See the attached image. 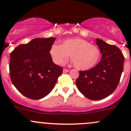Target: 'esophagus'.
<instances>
[{"label": "esophagus", "instance_id": "34e87169", "mask_svg": "<svg viewBox=\"0 0 131 131\" xmlns=\"http://www.w3.org/2000/svg\"><path fill=\"white\" fill-rule=\"evenodd\" d=\"M63 73H67V72H69V70H68V69H66V68H64V69H63Z\"/></svg>", "mask_w": 131, "mask_h": 131}]
</instances>
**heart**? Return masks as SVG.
I'll return each mask as SVG.
<instances>
[{
    "instance_id": "1",
    "label": "heart",
    "mask_w": 131,
    "mask_h": 131,
    "mask_svg": "<svg viewBox=\"0 0 131 131\" xmlns=\"http://www.w3.org/2000/svg\"><path fill=\"white\" fill-rule=\"evenodd\" d=\"M50 54L56 64L61 65L69 55L75 68L81 70L94 67L101 56L97 46L80 38H72L63 41L62 45L53 43L50 48Z\"/></svg>"
}]
</instances>
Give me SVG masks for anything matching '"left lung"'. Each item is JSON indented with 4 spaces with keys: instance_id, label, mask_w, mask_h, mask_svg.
<instances>
[{
    "instance_id": "1",
    "label": "left lung",
    "mask_w": 131,
    "mask_h": 131,
    "mask_svg": "<svg viewBox=\"0 0 131 131\" xmlns=\"http://www.w3.org/2000/svg\"><path fill=\"white\" fill-rule=\"evenodd\" d=\"M101 51V61L89 70L79 71L76 85L87 98L100 100L108 97L117 88L124 68V58L118 47L96 39Z\"/></svg>"
}]
</instances>
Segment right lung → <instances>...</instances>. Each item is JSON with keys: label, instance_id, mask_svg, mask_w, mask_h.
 I'll return each mask as SVG.
<instances>
[{"label": "right lung", "instance_id": "right-lung-1", "mask_svg": "<svg viewBox=\"0 0 131 131\" xmlns=\"http://www.w3.org/2000/svg\"><path fill=\"white\" fill-rule=\"evenodd\" d=\"M55 40L53 37L36 38L10 52V79L26 97L39 100L47 96L63 72L62 67L53 63L49 52Z\"/></svg>", "mask_w": 131, "mask_h": 131}]
</instances>
